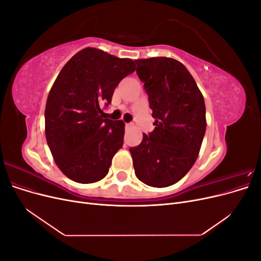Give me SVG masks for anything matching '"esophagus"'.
<instances>
[{
  "label": "esophagus",
  "instance_id": "1",
  "mask_svg": "<svg viewBox=\"0 0 261 261\" xmlns=\"http://www.w3.org/2000/svg\"><path fill=\"white\" fill-rule=\"evenodd\" d=\"M125 125H126V127L128 128V127H132V126H133V123H126Z\"/></svg>",
  "mask_w": 261,
  "mask_h": 261
}]
</instances>
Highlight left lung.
I'll list each match as a JSON object with an SVG mask.
<instances>
[{"label": "left lung", "instance_id": "obj_1", "mask_svg": "<svg viewBox=\"0 0 261 261\" xmlns=\"http://www.w3.org/2000/svg\"><path fill=\"white\" fill-rule=\"evenodd\" d=\"M144 83L154 129L130 147L135 174L153 187H167L183 178L198 156L206 133V106L187 68L170 58L135 60Z\"/></svg>", "mask_w": 261, "mask_h": 261}]
</instances>
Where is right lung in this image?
Returning <instances> with one entry per match:
<instances>
[{
  "label": "right lung",
  "instance_id": "add662e5",
  "mask_svg": "<svg viewBox=\"0 0 261 261\" xmlns=\"http://www.w3.org/2000/svg\"><path fill=\"white\" fill-rule=\"evenodd\" d=\"M136 69L130 59H118L86 48L70 59L55 80L46 100V143L59 169L74 181L94 183L109 172L123 147V121L103 119L101 105L112 101L115 87Z\"/></svg>",
  "mask_w": 261,
  "mask_h": 261
}]
</instances>
